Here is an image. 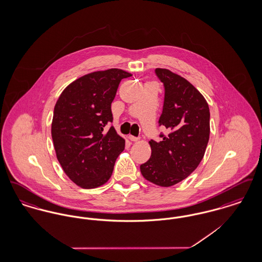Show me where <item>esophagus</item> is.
Instances as JSON below:
<instances>
[{
  "mask_svg": "<svg viewBox=\"0 0 262 262\" xmlns=\"http://www.w3.org/2000/svg\"><path fill=\"white\" fill-rule=\"evenodd\" d=\"M128 138L132 140V141H137L139 139V137H134V136H128Z\"/></svg>",
  "mask_w": 262,
  "mask_h": 262,
  "instance_id": "esophagus-1",
  "label": "esophagus"
}]
</instances>
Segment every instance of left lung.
<instances>
[{
    "mask_svg": "<svg viewBox=\"0 0 262 262\" xmlns=\"http://www.w3.org/2000/svg\"><path fill=\"white\" fill-rule=\"evenodd\" d=\"M155 74L165 96L159 125L169 129L161 141H149L151 156L140 165L142 176L160 187L185 180L200 165L209 140L210 112L205 98L186 78L166 69Z\"/></svg>",
    "mask_w": 262,
    "mask_h": 262,
    "instance_id": "1",
    "label": "left lung"
}]
</instances>
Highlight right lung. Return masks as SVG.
Listing matches in <instances>:
<instances>
[{"label":"right lung","instance_id":"1","mask_svg":"<svg viewBox=\"0 0 262 262\" xmlns=\"http://www.w3.org/2000/svg\"><path fill=\"white\" fill-rule=\"evenodd\" d=\"M119 69L94 72L72 82L54 108L52 139L63 172L83 188L108 182L116 159L125 149V139L114 126L111 104L123 78Z\"/></svg>","mask_w":262,"mask_h":262}]
</instances>
